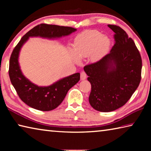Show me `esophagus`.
Returning <instances> with one entry per match:
<instances>
[{"label":"esophagus","instance_id":"esophagus-1","mask_svg":"<svg viewBox=\"0 0 151 151\" xmlns=\"http://www.w3.org/2000/svg\"><path fill=\"white\" fill-rule=\"evenodd\" d=\"M86 78V74L85 71H82L81 73V80H85Z\"/></svg>","mask_w":151,"mask_h":151}]
</instances>
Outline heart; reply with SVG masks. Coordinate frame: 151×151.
I'll use <instances>...</instances> for the list:
<instances>
[{
	"label": "heart",
	"instance_id": "b5f03b06",
	"mask_svg": "<svg viewBox=\"0 0 151 151\" xmlns=\"http://www.w3.org/2000/svg\"><path fill=\"white\" fill-rule=\"evenodd\" d=\"M111 40L96 30H85L74 40L75 59L90 56L92 61H98L108 53Z\"/></svg>",
	"mask_w": 151,
	"mask_h": 151
}]
</instances>
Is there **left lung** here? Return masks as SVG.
I'll return each mask as SVG.
<instances>
[{
	"label": "left lung",
	"mask_w": 151,
	"mask_h": 151,
	"mask_svg": "<svg viewBox=\"0 0 151 151\" xmlns=\"http://www.w3.org/2000/svg\"><path fill=\"white\" fill-rule=\"evenodd\" d=\"M108 27L114 32L111 52L84 67L91 84L89 103L101 112L113 111L124 105L141 80L142 58L133 40L120 27Z\"/></svg>",
	"instance_id": "left-lung-1"
}]
</instances>
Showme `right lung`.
<instances>
[{"instance_id":"right-lung-1","label":"right lung","mask_w":151,"mask_h":151,"mask_svg":"<svg viewBox=\"0 0 151 151\" xmlns=\"http://www.w3.org/2000/svg\"><path fill=\"white\" fill-rule=\"evenodd\" d=\"M76 30L70 27L40 24L27 32L14 47L9 61V77L19 98L28 106L42 111L56 109L63 101L68 90L80 81V73L64 78L49 86L35 85L24 77L20 69L18 57L22 45L30 37L52 39L68 35Z\"/></svg>"}]
</instances>
